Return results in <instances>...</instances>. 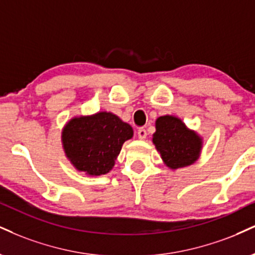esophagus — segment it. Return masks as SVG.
Returning a JSON list of instances; mask_svg holds the SVG:
<instances>
[{
    "mask_svg": "<svg viewBox=\"0 0 255 255\" xmlns=\"http://www.w3.org/2000/svg\"><path fill=\"white\" fill-rule=\"evenodd\" d=\"M146 136H147V131L145 128H139V129H137V137L141 140H145Z\"/></svg>",
    "mask_w": 255,
    "mask_h": 255,
    "instance_id": "obj_1",
    "label": "esophagus"
}]
</instances>
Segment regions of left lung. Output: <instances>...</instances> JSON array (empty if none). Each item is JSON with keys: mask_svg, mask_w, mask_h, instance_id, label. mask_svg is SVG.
I'll use <instances>...</instances> for the list:
<instances>
[{"mask_svg": "<svg viewBox=\"0 0 255 255\" xmlns=\"http://www.w3.org/2000/svg\"><path fill=\"white\" fill-rule=\"evenodd\" d=\"M155 129L153 143L168 167L176 170L197 160L202 147L201 137L188 129L179 119L160 116L155 122Z\"/></svg>", "mask_w": 255, "mask_h": 255, "instance_id": "1", "label": "left lung"}]
</instances>
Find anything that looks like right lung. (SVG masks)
I'll list each match as a JSON object with an SVG mask.
<instances>
[{
	"instance_id": "1",
	"label": "right lung",
	"mask_w": 255,
	"mask_h": 255,
	"mask_svg": "<svg viewBox=\"0 0 255 255\" xmlns=\"http://www.w3.org/2000/svg\"><path fill=\"white\" fill-rule=\"evenodd\" d=\"M131 136L129 125L112 113L102 112L72 119L61 139L73 166L90 176H101L112 170L122 145Z\"/></svg>"
}]
</instances>
